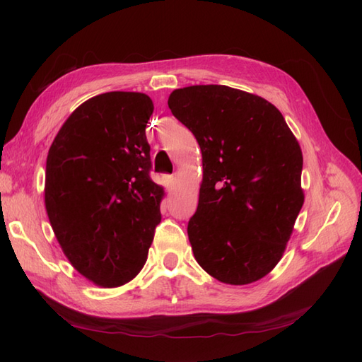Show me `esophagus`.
<instances>
[{"instance_id":"esophagus-1","label":"esophagus","mask_w":362,"mask_h":362,"mask_svg":"<svg viewBox=\"0 0 362 362\" xmlns=\"http://www.w3.org/2000/svg\"><path fill=\"white\" fill-rule=\"evenodd\" d=\"M175 184H177V178L172 177V175H169V177H166V187L169 192L175 190Z\"/></svg>"}]
</instances>
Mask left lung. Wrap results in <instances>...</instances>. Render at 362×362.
Listing matches in <instances>:
<instances>
[{
    "mask_svg": "<svg viewBox=\"0 0 362 362\" xmlns=\"http://www.w3.org/2000/svg\"><path fill=\"white\" fill-rule=\"evenodd\" d=\"M168 104L202 152L187 226L196 261L231 286L261 279L282 258L303 205L298 140L275 105L228 86L177 89Z\"/></svg>",
    "mask_w": 362,
    "mask_h": 362,
    "instance_id": "obj_1",
    "label": "left lung"
}]
</instances>
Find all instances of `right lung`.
I'll return each instance as SVG.
<instances>
[{
	"label": "right lung",
	"mask_w": 362,
	"mask_h": 362,
	"mask_svg": "<svg viewBox=\"0 0 362 362\" xmlns=\"http://www.w3.org/2000/svg\"><path fill=\"white\" fill-rule=\"evenodd\" d=\"M154 112L139 92H107L66 119L47 158L45 206L71 264L104 288L145 266L161 221L145 128Z\"/></svg>",
	"instance_id": "right-lung-1"
}]
</instances>
